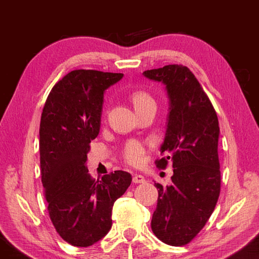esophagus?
<instances>
[{
  "instance_id": "1",
  "label": "esophagus",
  "mask_w": 259,
  "mask_h": 259,
  "mask_svg": "<svg viewBox=\"0 0 259 259\" xmlns=\"http://www.w3.org/2000/svg\"><path fill=\"white\" fill-rule=\"evenodd\" d=\"M145 181H146V179H145V177L143 176V175L135 174L134 177H133V182H134L135 184H140V183H144Z\"/></svg>"
}]
</instances>
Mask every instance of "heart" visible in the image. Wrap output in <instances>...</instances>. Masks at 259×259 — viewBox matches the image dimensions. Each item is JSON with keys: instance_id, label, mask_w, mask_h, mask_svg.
<instances>
[{"instance_id": "1", "label": "heart", "mask_w": 259, "mask_h": 259, "mask_svg": "<svg viewBox=\"0 0 259 259\" xmlns=\"http://www.w3.org/2000/svg\"><path fill=\"white\" fill-rule=\"evenodd\" d=\"M131 102L134 104L135 109H139L150 104H155L154 99L145 91H136L131 96ZM144 154H145V146L139 140H129L123 148L124 160L130 164H139L142 162Z\"/></svg>"}]
</instances>
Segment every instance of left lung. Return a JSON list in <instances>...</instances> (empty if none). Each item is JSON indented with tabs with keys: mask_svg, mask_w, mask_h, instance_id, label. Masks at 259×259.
I'll list each match as a JSON object with an SVG mask.
<instances>
[{
	"mask_svg": "<svg viewBox=\"0 0 259 259\" xmlns=\"http://www.w3.org/2000/svg\"><path fill=\"white\" fill-rule=\"evenodd\" d=\"M162 82L169 98L164 142L156 166L171 161L172 184L159 188L152 231L162 242L184 245L195 238L211 216L221 193L216 111L199 81L183 65H166L143 73Z\"/></svg>",
	"mask_w": 259,
	"mask_h": 259,
	"instance_id": "1",
	"label": "left lung"
}]
</instances>
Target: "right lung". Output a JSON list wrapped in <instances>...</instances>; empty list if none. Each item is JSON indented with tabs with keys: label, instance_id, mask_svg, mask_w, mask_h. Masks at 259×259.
Masks as SVG:
<instances>
[{
	"label": "right lung",
	"instance_id": "add662e5",
	"mask_svg": "<svg viewBox=\"0 0 259 259\" xmlns=\"http://www.w3.org/2000/svg\"><path fill=\"white\" fill-rule=\"evenodd\" d=\"M122 73L75 69L52 88L40 123V163L48 211L61 238L75 247H89L112 227L115 201L130 186L122 170L94 179L87 160L102 121L105 90Z\"/></svg>",
	"mask_w": 259,
	"mask_h": 259
}]
</instances>
